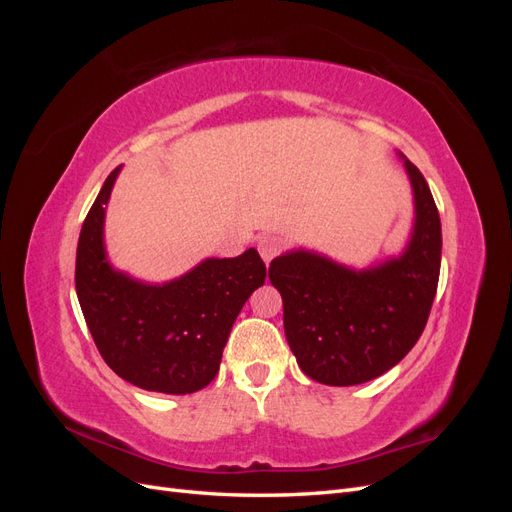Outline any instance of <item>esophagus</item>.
Here are the masks:
<instances>
[{"label": "esophagus", "instance_id": "34e87169", "mask_svg": "<svg viewBox=\"0 0 512 512\" xmlns=\"http://www.w3.org/2000/svg\"><path fill=\"white\" fill-rule=\"evenodd\" d=\"M280 247H282V241L277 239V237H271V235H267V237H262L260 241H258V252H260V256H262V260L269 262L280 254Z\"/></svg>", "mask_w": 512, "mask_h": 512}]
</instances>
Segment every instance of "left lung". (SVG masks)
I'll return each mask as SVG.
<instances>
[{"label": "left lung", "mask_w": 512, "mask_h": 512, "mask_svg": "<svg viewBox=\"0 0 512 512\" xmlns=\"http://www.w3.org/2000/svg\"><path fill=\"white\" fill-rule=\"evenodd\" d=\"M414 222L399 256L367 269L312 250L271 260L269 280L284 301V331L303 374L352 386L395 367L421 337L436 297L442 256L438 207L425 177L404 153Z\"/></svg>", "instance_id": "8db88e82"}]
</instances>
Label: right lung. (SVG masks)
I'll return each mask as SVG.
<instances>
[{
    "instance_id": "1",
    "label": "right lung",
    "mask_w": 512,
    "mask_h": 512,
    "mask_svg": "<svg viewBox=\"0 0 512 512\" xmlns=\"http://www.w3.org/2000/svg\"><path fill=\"white\" fill-rule=\"evenodd\" d=\"M117 166L91 205L76 247V297L106 365L138 389L188 395L215 378L232 324L267 267L254 247L237 258H205L164 284L115 269L104 218Z\"/></svg>"
}]
</instances>
